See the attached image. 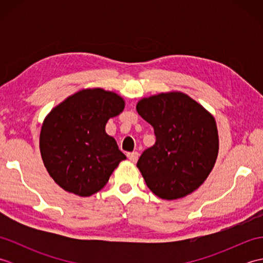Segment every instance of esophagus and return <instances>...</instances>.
Segmentation results:
<instances>
[{
  "label": "esophagus",
  "mask_w": 263,
  "mask_h": 263,
  "mask_svg": "<svg viewBox=\"0 0 263 263\" xmlns=\"http://www.w3.org/2000/svg\"><path fill=\"white\" fill-rule=\"evenodd\" d=\"M127 158L130 159L132 163H136L139 158V154L138 152H132V153H127Z\"/></svg>",
  "instance_id": "34e87169"
}]
</instances>
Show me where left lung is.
Returning <instances> with one entry per match:
<instances>
[{
  "mask_svg": "<svg viewBox=\"0 0 263 263\" xmlns=\"http://www.w3.org/2000/svg\"><path fill=\"white\" fill-rule=\"evenodd\" d=\"M137 111L156 136L137 163L147 186L164 200L191 194L209 176L219 152L214 115L177 90L141 98Z\"/></svg>",
  "mask_w": 263,
  "mask_h": 263,
  "instance_id": "obj_1",
  "label": "left lung"
}]
</instances>
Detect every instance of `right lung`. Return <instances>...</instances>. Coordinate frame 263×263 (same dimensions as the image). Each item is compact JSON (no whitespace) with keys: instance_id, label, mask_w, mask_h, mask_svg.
<instances>
[{"instance_id":"1","label":"right lung","mask_w":263,"mask_h":263,"mask_svg":"<svg viewBox=\"0 0 263 263\" xmlns=\"http://www.w3.org/2000/svg\"><path fill=\"white\" fill-rule=\"evenodd\" d=\"M125 100L103 88H86L55 106L43 121L39 150L44 166L64 191L90 197L100 191L126 156L106 123L122 113Z\"/></svg>"}]
</instances>
